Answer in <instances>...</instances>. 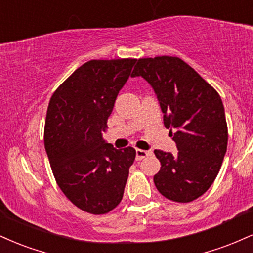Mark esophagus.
Returning <instances> with one entry per match:
<instances>
[{"label":"esophagus","mask_w":253,"mask_h":253,"mask_svg":"<svg viewBox=\"0 0 253 253\" xmlns=\"http://www.w3.org/2000/svg\"><path fill=\"white\" fill-rule=\"evenodd\" d=\"M151 153H152L151 151H145V150L136 149V161H141V159L145 158V157L150 156Z\"/></svg>","instance_id":"34e87169"}]
</instances>
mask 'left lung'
<instances>
[{"instance_id":"8db88e82","label":"left lung","mask_w":253,"mask_h":253,"mask_svg":"<svg viewBox=\"0 0 253 253\" xmlns=\"http://www.w3.org/2000/svg\"><path fill=\"white\" fill-rule=\"evenodd\" d=\"M130 76L144 77L152 85L178 149L177 155L155 150L161 162L153 177L156 188L171 201H194L215 181L227 150L221 97L178 57L140 58Z\"/></svg>"}]
</instances>
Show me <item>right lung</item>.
<instances>
[{
	"instance_id": "right-lung-1",
	"label": "right lung",
	"mask_w": 253,
	"mask_h": 253,
	"mask_svg": "<svg viewBox=\"0 0 253 253\" xmlns=\"http://www.w3.org/2000/svg\"><path fill=\"white\" fill-rule=\"evenodd\" d=\"M136 59L84 63L58 86L46 114L43 141L57 184L86 213L107 214L121 202L135 150L104 143L114 102Z\"/></svg>"
}]
</instances>
